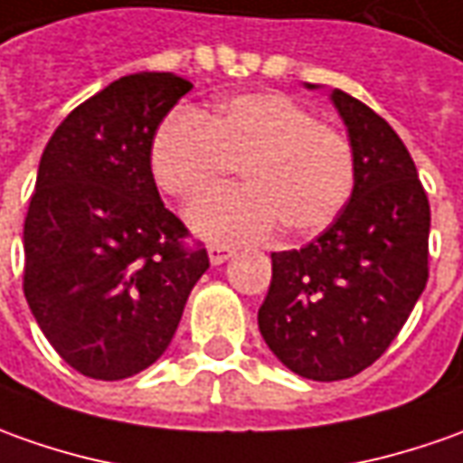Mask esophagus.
<instances>
[{
    "label": "esophagus",
    "instance_id": "obj_1",
    "mask_svg": "<svg viewBox=\"0 0 463 463\" xmlns=\"http://www.w3.org/2000/svg\"><path fill=\"white\" fill-rule=\"evenodd\" d=\"M207 256H210L213 266H220V263H225L232 256V248H228V245H210L207 248Z\"/></svg>",
    "mask_w": 463,
    "mask_h": 463
}]
</instances>
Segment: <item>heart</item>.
<instances>
[{
	"mask_svg": "<svg viewBox=\"0 0 463 463\" xmlns=\"http://www.w3.org/2000/svg\"><path fill=\"white\" fill-rule=\"evenodd\" d=\"M238 165L245 187L218 192L187 213L192 231L207 241H263L279 225L294 238L317 235L354 190L350 139L284 93H243L207 118L177 109L154 134V179L182 200L213 192Z\"/></svg>",
	"mask_w": 463,
	"mask_h": 463,
	"instance_id": "1",
	"label": "heart"
}]
</instances>
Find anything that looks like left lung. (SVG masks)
I'll list each match as a JSON object with an SVG mask.
<instances>
[{
  "instance_id": "left-lung-1",
  "label": "left lung",
  "mask_w": 463,
  "mask_h": 463,
  "mask_svg": "<svg viewBox=\"0 0 463 463\" xmlns=\"http://www.w3.org/2000/svg\"><path fill=\"white\" fill-rule=\"evenodd\" d=\"M329 99L347 126L354 190L319 238L271 253L258 309L269 350L319 383L363 373L398 337L429 281L430 231L429 197L392 126L339 88Z\"/></svg>"
}]
</instances>
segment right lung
<instances>
[{"mask_svg": "<svg viewBox=\"0 0 463 463\" xmlns=\"http://www.w3.org/2000/svg\"><path fill=\"white\" fill-rule=\"evenodd\" d=\"M192 83L124 75L65 116L47 141L24 218V297L60 357L93 380L154 364L210 269L184 248L152 175V141Z\"/></svg>", "mask_w": 463, "mask_h": 463, "instance_id": "1", "label": "right lung"}]
</instances>
